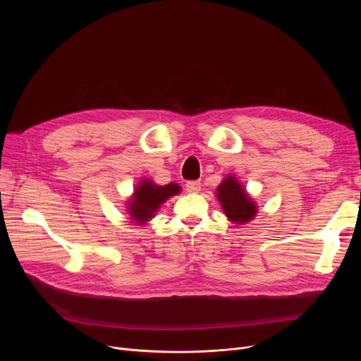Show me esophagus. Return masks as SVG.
Wrapping results in <instances>:
<instances>
[{"instance_id":"1","label":"esophagus","mask_w":361,"mask_h":361,"mask_svg":"<svg viewBox=\"0 0 361 361\" xmlns=\"http://www.w3.org/2000/svg\"><path fill=\"white\" fill-rule=\"evenodd\" d=\"M200 183L199 181H188L187 184H185V190L188 192V193H199L200 192Z\"/></svg>"}]
</instances>
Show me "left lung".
<instances>
[{"instance_id":"1","label":"left lung","mask_w":361,"mask_h":361,"mask_svg":"<svg viewBox=\"0 0 361 361\" xmlns=\"http://www.w3.org/2000/svg\"><path fill=\"white\" fill-rule=\"evenodd\" d=\"M215 195L224 214L234 224H247L257 214V203L233 174H228L221 181Z\"/></svg>"}]
</instances>
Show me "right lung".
Segmentation results:
<instances>
[{
  "mask_svg": "<svg viewBox=\"0 0 361 361\" xmlns=\"http://www.w3.org/2000/svg\"><path fill=\"white\" fill-rule=\"evenodd\" d=\"M181 187L177 183H169L166 185L155 184L150 178H142L135 187L133 195L128 197L127 214L136 225H146L152 218H155L161 204L169 197L177 196Z\"/></svg>",
  "mask_w": 361,
  "mask_h": 361,
  "instance_id": "obj_1",
  "label": "right lung"
}]
</instances>
